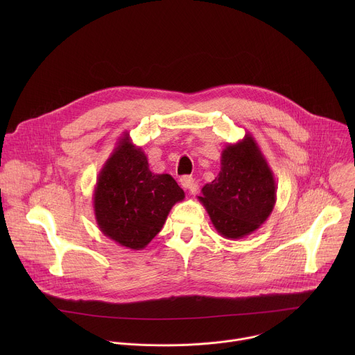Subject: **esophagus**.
Returning <instances> with one entry per match:
<instances>
[{
    "mask_svg": "<svg viewBox=\"0 0 355 355\" xmlns=\"http://www.w3.org/2000/svg\"><path fill=\"white\" fill-rule=\"evenodd\" d=\"M180 182H181L182 188H185V189L189 191V193H196V191H198V184H196V181H195L192 177L184 175V177H181Z\"/></svg>",
    "mask_w": 355,
    "mask_h": 355,
    "instance_id": "esophagus-1",
    "label": "esophagus"
}]
</instances>
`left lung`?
Returning a JSON list of instances; mask_svg holds the SVG:
<instances>
[{
	"instance_id": "8db88e82",
	"label": "left lung",
	"mask_w": 355,
	"mask_h": 355,
	"mask_svg": "<svg viewBox=\"0 0 355 355\" xmlns=\"http://www.w3.org/2000/svg\"><path fill=\"white\" fill-rule=\"evenodd\" d=\"M218 233L230 240L256 232L271 215L277 202L272 170L250 133L222 151L218 177L200 189Z\"/></svg>"
}]
</instances>
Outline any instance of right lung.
Here are the masks:
<instances>
[{
	"label": "right lung",
	"instance_id": "right-lung-1",
	"mask_svg": "<svg viewBox=\"0 0 355 355\" xmlns=\"http://www.w3.org/2000/svg\"><path fill=\"white\" fill-rule=\"evenodd\" d=\"M184 198L170 174L150 171L144 151L125 132L98 174L92 205L101 232L122 247L141 250Z\"/></svg>",
	"mask_w": 355,
	"mask_h": 355
}]
</instances>
